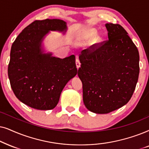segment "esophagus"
Returning <instances> with one entry per match:
<instances>
[{
  "mask_svg": "<svg viewBox=\"0 0 149 149\" xmlns=\"http://www.w3.org/2000/svg\"><path fill=\"white\" fill-rule=\"evenodd\" d=\"M76 67H77V68L78 69L79 67H80V60H79L78 58H76Z\"/></svg>",
  "mask_w": 149,
  "mask_h": 149,
  "instance_id": "esophagus-1",
  "label": "esophagus"
}]
</instances>
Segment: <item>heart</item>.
<instances>
[{"label":"heart","instance_id":"1","mask_svg":"<svg viewBox=\"0 0 149 149\" xmlns=\"http://www.w3.org/2000/svg\"><path fill=\"white\" fill-rule=\"evenodd\" d=\"M96 35V31L94 29H91L89 30L86 34V37L88 39H93Z\"/></svg>","mask_w":149,"mask_h":149}]
</instances>
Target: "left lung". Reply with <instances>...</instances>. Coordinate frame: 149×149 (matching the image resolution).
<instances>
[{
	"instance_id": "left-lung-1",
	"label": "left lung",
	"mask_w": 149,
	"mask_h": 149,
	"mask_svg": "<svg viewBox=\"0 0 149 149\" xmlns=\"http://www.w3.org/2000/svg\"><path fill=\"white\" fill-rule=\"evenodd\" d=\"M108 40L81 52L78 76L88 110L108 114L127 104L140 73L139 52L124 28L107 23Z\"/></svg>"
}]
</instances>
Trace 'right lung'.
Here are the masks:
<instances>
[{
	"label": "right lung",
	"mask_w": 149,
	"mask_h": 149,
	"mask_svg": "<svg viewBox=\"0 0 149 149\" xmlns=\"http://www.w3.org/2000/svg\"><path fill=\"white\" fill-rule=\"evenodd\" d=\"M65 29L61 19L35 20L13 43L8 65L10 84L16 97L31 108H54L65 84L77 74L74 55L61 59L41 52V39L49 31Z\"/></svg>",
	"instance_id": "right-lung-1"
}]
</instances>
